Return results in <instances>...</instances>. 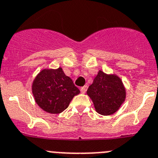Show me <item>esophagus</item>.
Instances as JSON below:
<instances>
[{
    "label": "esophagus",
    "mask_w": 158,
    "mask_h": 158,
    "mask_svg": "<svg viewBox=\"0 0 158 158\" xmlns=\"http://www.w3.org/2000/svg\"><path fill=\"white\" fill-rule=\"evenodd\" d=\"M80 91H81V93H82V94H85V93H86V86L81 87Z\"/></svg>",
    "instance_id": "34e87169"
}]
</instances>
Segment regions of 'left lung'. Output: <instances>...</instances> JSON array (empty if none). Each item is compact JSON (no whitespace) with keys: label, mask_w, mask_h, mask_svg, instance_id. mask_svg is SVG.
Listing matches in <instances>:
<instances>
[{"label":"left lung","mask_w":158,"mask_h":158,"mask_svg":"<svg viewBox=\"0 0 158 158\" xmlns=\"http://www.w3.org/2000/svg\"><path fill=\"white\" fill-rule=\"evenodd\" d=\"M98 113L109 116L119 110L126 99V88L116 74L99 70L86 91Z\"/></svg>","instance_id":"1"}]
</instances>
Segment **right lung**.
Segmentation results:
<instances>
[{"label": "right lung", "mask_w": 158, "mask_h": 158, "mask_svg": "<svg viewBox=\"0 0 158 158\" xmlns=\"http://www.w3.org/2000/svg\"><path fill=\"white\" fill-rule=\"evenodd\" d=\"M31 90L37 105L51 114L62 113L80 93L61 67L41 70L33 80Z\"/></svg>", "instance_id": "right-lung-1"}]
</instances>
